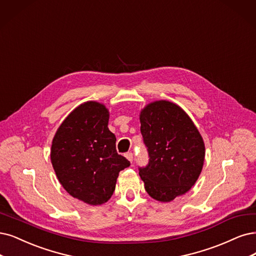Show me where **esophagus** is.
<instances>
[{"label":"esophagus","instance_id":"esophagus-1","mask_svg":"<svg viewBox=\"0 0 256 256\" xmlns=\"http://www.w3.org/2000/svg\"><path fill=\"white\" fill-rule=\"evenodd\" d=\"M126 157L130 160V162H133V153H132V152H128V153H126Z\"/></svg>","mask_w":256,"mask_h":256}]
</instances>
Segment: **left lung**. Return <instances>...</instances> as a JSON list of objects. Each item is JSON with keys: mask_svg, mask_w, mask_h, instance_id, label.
Segmentation results:
<instances>
[{"mask_svg": "<svg viewBox=\"0 0 256 256\" xmlns=\"http://www.w3.org/2000/svg\"><path fill=\"white\" fill-rule=\"evenodd\" d=\"M140 123L148 162L138 166L139 175L150 197L171 202L190 190L202 172V138L184 110L168 101L148 104Z\"/></svg>", "mask_w": 256, "mask_h": 256, "instance_id": "obj_1", "label": "left lung"}]
</instances>
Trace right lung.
Here are the masks:
<instances>
[{"label":"right lung","instance_id":"1","mask_svg":"<svg viewBox=\"0 0 256 256\" xmlns=\"http://www.w3.org/2000/svg\"><path fill=\"white\" fill-rule=\"evenodd\" d=\"M108 124L106 106L86 102L66 117L52 144V164L62 186L72 197L94 206L110 200L119 172L130 166L117 153L116 136Z\"/></svg>","mask_w":256,"mask_h":256}]
</instances>
